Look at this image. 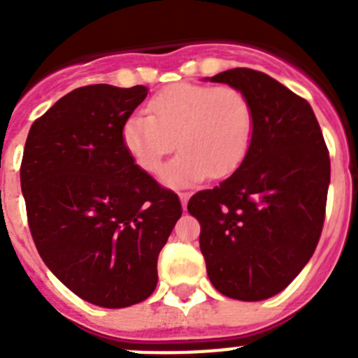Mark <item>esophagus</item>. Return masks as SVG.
Listing matches in <instances>:
<instances>
[{
	"label": "esophagus",
	"mask_w": 358,
	"mask_h": 358,
	"mask_svg": "<svg viewBox=\"0 0 358 358\" xmlns=\"http://www.w3.org/2000/svg\"><path fill=\"white\" fill-rule=\"evenodd\" d=\"M189 192H182V194H179V199H181V204H182V210H186V204H188L189 201Z\"/></svg>",
	"instance_id": "obj_1"
}]
</instances>
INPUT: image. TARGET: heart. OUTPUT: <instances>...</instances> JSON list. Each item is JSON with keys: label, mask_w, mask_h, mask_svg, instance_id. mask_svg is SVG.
<instances>
[{"label": "heart", "mask_w": 358, "mask_h": 358, "mask_svg": "<svg viewBox=\"0 0 358 358\" xmlns=\"http://www.w3.org/2000/svg\"><path fill=\"white\" fill-rule=\"evenodd\" d=\"M148 116L134 113L123 123L122 140L134 163L156 176L164 157L181 152L164 169L170 186L224 179L248 156L255 134V109L233 85L176 84L148 102Z\"/></svg>", "instance_id": "heart-1"}]
</instances>
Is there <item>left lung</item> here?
<instances>
[{"label":"left lung","instance_id":"left-lung-1","mask_svg":"<svg viewBox=\"0 0 358 358\" xmlns=\"http://www.w3.org/2000/svg\"><path fill=\"white\" fill-rule=\"evenodd\" d=\"M210 82L248 94L255 134L238 169L195 194L188 211L201 224L199 243L215 289L262 301L289 287L317 248L330 156L310 103L273 77L235 68Z\"/></svg>","mask_w":358,"mask_h":358}]
</instances>
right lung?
Instances as JSON below:
<instances>
[{
	"label": "right lung",
	"instance_id": "add662e5",
	"mask_svg": "<svg viewBox=\"0 0 358 358\" xmlns=\"http://www.w3.org/2000/svg\"><path fill=\"white\" fill-rule=\"evenodd\" d=\"M145 85L78 87L28 132L21 189L41 258L71 292L103 308L147 299L181 202L134 163L123 123Z\"/></svg>",
	"mask_w": 358,
	"mask_h": 358
}]
</instances>
